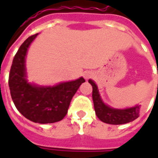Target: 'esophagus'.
<instances>
[{
  "label": "esophagus",
  "instance_id": "esophagus-1",
  "mask_svg": "<svg viewBox=\"0 0 158 158\" xmlns=\"http://www.w3.org/2000/svg\"><path fill=\"white\" fill-rule=\"evenodd\" d=\"M93 73L91 72H86L85 73V79H89L90 77H92Z\"/></svg>",
  "mask_w": 158,
  "mask_h": 158
}]
</instances>
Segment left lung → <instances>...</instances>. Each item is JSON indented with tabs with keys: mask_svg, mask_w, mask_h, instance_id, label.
Segmentation results:
<instances>
[{
	"mask_svg": "<svg viewBox=\"0 0 158 158\" xmlns=\"http://www.w3.org/2000/svg\"><path fill=\"white\" fill-rule=\"evenodd\" d=\"M89 83L92 86V99L96 116L98 118L109 124H123L132 122L139 117L140 105L126 108V109H115L106 105L101 99L97 86L89 79Z\"/></svg>",
	"mask_w": 158,
	"mask_h": 158,
	"instance_id": "left-lung-1",
	"label": "left lung"
}]
</instances>
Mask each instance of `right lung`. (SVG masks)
Returning <instances> with one entry per match:
<instances>
[{
	"mask_svg": "<svg viewBox=\"0 0 158 158\" xmlns=\"http://www.w3.org/2000/svg\"><path fill=\"white\" fill-rule=\"evenodd\" d=\"M37 35L29 36L16 53L9 73V88L14 105L23 116L32 122L52 123L66 116L73 96L85 80L81 77L54 86H37L28 82L26 53Z\"/></svg>",
	"mask_w": 158,
	"mask_h": 158,
	"instance_id": "1",
	"label": "right lung"
}]
</instances>
